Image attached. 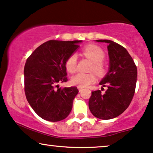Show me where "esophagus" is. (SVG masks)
<instances>
[{
	"label": "esophagus",
	"instance_id": "1",
	"mask_svg": "<svg viewBox=\"0 0 153 153\" xmlns=\"http://www.w3.org/2000/svg\"><path fill=\"white\" fill-rule=\"evenodd\" d=\"M77 89H78L79 91L80 92V91H82V89H84V87H80V86H77Z\"/></svg>",
	"mask_w": 153,
	"mask_h": 153
}]
</instances>
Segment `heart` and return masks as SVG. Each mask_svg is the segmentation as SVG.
Wrapping results in <instances>:
<instances>
[{
    "mask_svg": "<svg viewBox=\"0 0 153 153\" xmlns=\"http://www.w3.org/2000/svg\"><path fill=\"white\" fill-rule=\"evenodd\" d=\"M84 55L93 62L91 69L97 73L98 75H102L105 72V66L102 60L105 58V53L102 49L96 45H88L82 50ZM66 70L70 73H74L77 68V57L72 54L66 59L65 62ZM96 80V75L94 72L77 73L71 78V82L74 85L85 87L94 83Z\"/></svg>",
    "mask_w": 153,
    "mask_h": 153,
    "instance_id": "heart-1",
    "label": "heart"
}]
</instances>
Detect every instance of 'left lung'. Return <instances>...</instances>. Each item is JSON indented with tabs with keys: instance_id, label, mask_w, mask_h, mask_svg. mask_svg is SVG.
<instances>
[{
	"instance_id": "1",
	"label": "left lung",
	"mask_w": 153,
	"mask_h": 153,
	"mask_svg": "<svg viewBox=\"0 0 153 153\" xmlns=\"http://www.w3.org/2000/svg\"><path fill=\"white\" fill-rule=\"evenodd\" d=\"M108 44L109 69L99 85L107 87L91 92L89 100L90 111L102 120L111 119L123 112L130 105L135 92L137 68L134 60L124 47L113 41L96 40Z\"/></svg>"
}]
</instances>
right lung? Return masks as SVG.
Segmentation results:
<instances>
[{"label":"right lung","instance_id":"right-lung-1","mask_svg":"<svg viewBox=\"0 0 153 153\" xmlns=\"http://www.w3.org/2000/svg\"><path fill=\"white\" fill-rule=\"evenodd\" d=\"M82 41L50 40L40 45L26 60L24 90L27 102L39 117L56 122L66 119L78 93L76 87H59L68 81L65 62Z\"/></svg>","mask_w":153,"mask_h":153}]
</instances>
